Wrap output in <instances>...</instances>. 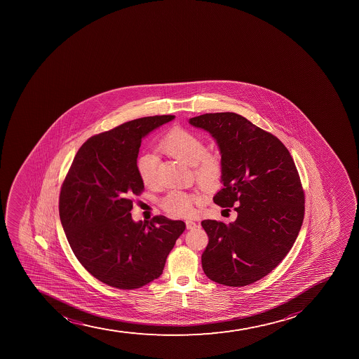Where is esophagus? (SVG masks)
<instances>
[{
    "mask_svg": "<svg viewBox=\"0 0 359 359\" xmlns=\"http://www.w3.org/2000/svg\"><path fill=\"white\" fill-rule=\"evenodd\" d=\"M196 226H198V224H196V222H194V221H186V228H187V229H194V228H196Z\"/></svg>",
    "mask_w": 359,
    "mask_h": 359,
    "instance_id": "34e87169",
    "label": "esophagus"
}]
</instances>
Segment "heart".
Instances as JSON below:
<instances>
[{
	"mask_svg": "<svg viewBox=\"0 0 359 359\" xmlns=\"http://www.w3.org/2000/svg\"><path fill=\"white\" fill-rule=\"evenodd\" d=\"M159 149L174 159L193 166L194 175L200 185L212 189L220 182L222 161L219 153L206 151V145L200 135L186 128H173L163 135ZM156 160L153 154H142L137 160V172L142 184L153 185L156 177ZM203 203L199 194H189L182 191H173L161 201V206L173 217H189L194 215L196 206Z\"/></svg>",
	"mask_w": 359,
	"mask_h": 359,
	"instance_id": "heart-1",
	"label": "heart"
}]
</instances>
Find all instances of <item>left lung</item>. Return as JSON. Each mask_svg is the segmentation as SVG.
<instances>
[{
	"label": "left lung",
	"instance_id": "8db88e82",
	"mask_svg": "<svg viewBox=\"0 0 359 359\" xmlns=\"http://www.w3.org/2000/svg\"><path fill=\"white\" fill-rule=\"evenodd\" d=\"M189 124L210 132L222 161L224 189L214 203L238 212L229 224L203 220L208 235L203 269L210 280L243 287L285 257L304 219V192L294 159L280 139L234 112L206 114Z\"/></svg>",
	"mask_w": 359,
	"mask_h": 359
}]
</instances>
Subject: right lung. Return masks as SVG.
Instances as JSON below:
<instances>
[{"label": "right lung", "mask_w": 359, "mask_h": 359, "mask_svg": "<svg viewBox=\"0 0 359 359\" xmlns=\"http://www.w3.org/2000/svg\"><path fill=\"white\" fill-rule=\"evenodd\" d=\"M174 116L128 121L88 139L79 149L60 194V217L81 264L110 287L131 290L163 273L167 256L185 231L163 215L135 222L132 196L144 189L137 158L142 139Z\"/></svg>", "instance_id": "obj_1"}]
</instances>
